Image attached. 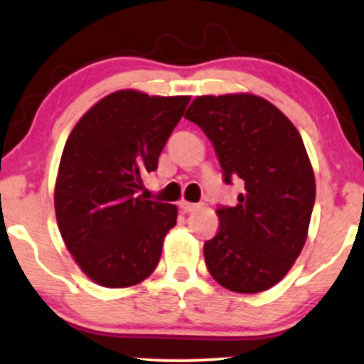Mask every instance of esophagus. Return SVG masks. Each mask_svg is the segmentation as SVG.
Segmentation results:
<instances>
[{
	"label": "esophagus",
	"mask_w": 364,
	"mask_h": 364,
	"mask_svg": "<svg viewBox=\"0 0 364 364\" xmlns=\"http://www.w3.org/2000/svg\"><path fill=\"white\" fill-rule=\"evenodd\" d=\"M178 206H181L183 213H192V211H196V209H199V204L189 203V200H181V203H178Z\"/></svg>",
	"instance_id": "obj_1"
}]
</instances>
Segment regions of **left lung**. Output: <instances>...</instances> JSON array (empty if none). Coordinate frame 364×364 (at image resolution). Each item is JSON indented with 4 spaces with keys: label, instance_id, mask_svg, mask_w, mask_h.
<instances>
[{
    "label": "left lung",
    "instance_id": "obj_1",
    "mask_svg": "<svg viewBox=\"0 0 364 364\" xmlns=\"http://www.w3.org/2000/svg\"><path fill=\"white\" fill-rule=\"evenodd\" d=\"M186 119L213 143L225 182L243 181L237 206L218 209L220 230L204 243L209 274L230 291H266L288 274L309 237L315 175L300 132L252 93L198 97Z\"/></svg>",
    "mask_w": 364,
    "mask_h": 364
}]
</instances>
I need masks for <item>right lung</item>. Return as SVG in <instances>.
Instances as JSON below:
<instances>
[{
  "mask_svg": "<svg viewBox=\"0 0 364 364\" xmlns=\"http://www.w3.org/2000/svg\"><path fill=\"white\" fill-rule=\"evenodd\" d=\"M191 97L119 90L73 127L54 187L64 245L81 271L104 288H129L155 271L175 204L138 196L141 177L181 121Z\"/></svg>",
  "mask_w": 364,
  "mask_h": 364,
  "instance_id": "1",
  "label": "right lung"
}]
</instances>
